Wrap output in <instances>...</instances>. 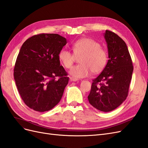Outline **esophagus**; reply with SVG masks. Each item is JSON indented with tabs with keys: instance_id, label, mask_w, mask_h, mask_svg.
Wrapping results in <instances>:
<instances>
[{
	"instance_id": "obj_1",
	"label": "esophagus",
	"mask_w": 148,
	"mask_h": 148,
	"mask_svg": "<svg viewBox=\"0 0 148 148\" xmlns=\"http://www.w3.org/2000/svg\"><path fill=\"white\" fill-rule=\"evenodd\" d=\"M70 79L71 82H77L78 80V79L73 78V77H70Z\"/></svg>"
}]
</instances>
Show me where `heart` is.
Masks as SVG:
<instances>
[{
    "mask_svg": "<svg viewBox=\"0 0 148 148\" xmlns=\"http://www.w3.org/2000/svg\"><path fill=\"white\" fill-rule=\"evenodd\" d=\"M73 53L66 49H62L59 53V59L66 69L72 66L76 56L79 57L80 64L73 66L69 71L70 75L75 78L86 77L91 73L101 72L107 65L108 54L101 47V44L91 38H82L72 44Z\"/></svg>",
    "mask_w": 148,
    "mask_h": 148,
    "instance_id": "1",
    "label": "heart"
}]
</instances>
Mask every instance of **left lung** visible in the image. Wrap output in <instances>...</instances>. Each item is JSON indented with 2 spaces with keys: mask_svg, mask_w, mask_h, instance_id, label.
Segmentation results:
<instances>
[{
  "mask_svg": "<svg viewBox=\"0 0 148 148\" xmlns=\"http://www.w3.org/2000/svg\"><path fill=\"white\" fill-rule=\"evenodd\" d=\"M104 38L109 60L104 69L92 80L88 96L89 102L97 110L115 109L128 96L133 66L126 43L117 34L106 30Z\"/></svg>",
  "mask_w": 148,
  "mask_h": 148,
  "instance_id": "1",
  "label": "left lung"
}]
</instances>
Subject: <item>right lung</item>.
Returning <instances> with one entry per match:
<instances>
[{"instance_id":"obj_1","label":"right lung","mask_w":148,"mask_h":148,"mask_svg":"<svg viewBox=\"0 0 148 148\" xmlns=\"http://www.w3.org/2000/svg\"><path fill=\"white\" fill-rule=\"evenodd\" d=\"M66 42L57 34L42 33L28 38L20 49L13 75L21 99L34 110L52 109L63 96L69 78L59 53Z\"/></svg>"}]
</instances>
